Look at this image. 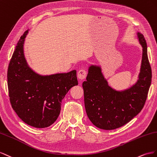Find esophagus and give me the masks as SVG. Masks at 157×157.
Here are the masks:
<instances>
[{"mask_svg": "<svg viewBox=\"0 0 157 157\" xmlns=\"http://www.w3.org/2000/svg\"><path fill=\"white\" fill-rule=\"evenodd\" d=\"M87 75V71L85 69H82L79 70L78 72V78L80 80H83L85 78H86Z\"/></svg>", "mask_w": 157, "mask_h": 157, "instance_id": "34e87169", "label": "esophagus"}]
</instances>
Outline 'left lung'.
Listing matches in <instances>:
<instances>
[{"mask_svg":"<svg viewBox=\"0 0 157 157\" xmlns=\"http://www.w3.org/2000/svg\"><path fill=\"white\" fill-rule=\"evenodd\" d=\"M143 47L139 79L126 90L112 89L102 74L99 66H91L82 86L84 102L89 119L100 129L110 130L124 126L140 113L148 95L152 71L147 55V43L143 35L137 33Z\"/></svg>","mask_w":157,"mask_h":157,"instance_id":"1","label":"left lung"}]
</instances>
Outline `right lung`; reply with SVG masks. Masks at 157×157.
<instances>
[{"label":"right lung","instance_id":"right-lung-1","mask_svg":"<svg viewBox=\"0 0 157 157\" xmlns=\"http://www.w3.org/2000/svg\"><path fill=\"white\" fill-rule=\"evenodd\" d=\"M28 31L21 35L9 63L7 79L12 109L24 122L37 128L50 126L59 117L62 100L78 86L76 70L40 75L27 64L24 43Z\"/></svg>","mask_w":157,"mask_h":157}]
</instances>
